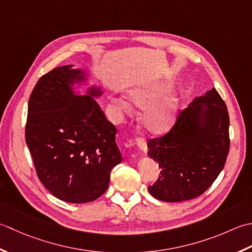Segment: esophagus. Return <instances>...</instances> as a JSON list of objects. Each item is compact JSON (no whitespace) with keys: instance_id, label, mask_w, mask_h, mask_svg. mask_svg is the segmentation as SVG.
<instances>
[{"instance_id":"34e87169","label":"esophagus","mask_w":252,"mask_h":252,"mask_svg":"<svg viewBox=\"0 0 252 252\" xmlns=\"http://www.w3.org/2000/svg\"><path fill=\"white\" fill-rule=\"evenodd\" d=\"M136 143L138 148H139V150L143 153V155H146L147 151H148V147H147V142L145 139H142V138H138L136 139Z\"/></svg>"}]
</instances>
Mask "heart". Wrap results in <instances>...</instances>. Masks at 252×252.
Instances as JSON below:
<instances>
[{
  "instance_id": "b5f03b06",
  "label": "heart",
  "mask_w": 252,
  "mask_h": 252,
  "mask_svg": "<svg viewBox=\"0 0 252 252\" xmlns=\"http://www.w3.org/2000/svg\"><path fill=\"white\" fill-rule=\"evenodd\" d=\"M166 89L167 85L162 84L153 86L151 88L133 89L129 92V99L133 104L140 107V109L148 107L141 117V123L145 129L151 135H163L171 129L174 121H175L178 106V100L175 96L165 97V99L152 105ZM119 103L123 110H131V106L127 101L120 99Z\"/></svg>"
}]
</instances>
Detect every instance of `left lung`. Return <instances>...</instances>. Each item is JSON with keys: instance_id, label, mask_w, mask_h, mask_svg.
I'll return each instance as SVG.
<instances>
[{"instance_id": "left-lung-1", "label": "left lung", "mask_w": 252, "mask_h": 252, "mask_svg": "<svg viewBox=\"0 0 252 252\" xmlns=\"http://www.w3.org/2000/svg\"><path fill=\"white\" fill-rule=\"evenodd\" d=\"M229 116L212 88L196 96L166 135L148 141V156L161 168L149 192L165 202L202 194L220 175L229 151Z\"/></svg>"}]
</instances>
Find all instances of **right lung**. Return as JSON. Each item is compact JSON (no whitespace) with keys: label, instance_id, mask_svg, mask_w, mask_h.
I'll list each match as a JSON object with an SVG mask.
<instances>
[{"label":"right lung","instance_id":"obj_1","mask_svg":"<svg viewBox=\"0 0 252 252\" xmlns=\"http://www.w3.org/2000/svg\"><path fill=\"white\" fill-rule=\"evenodd\" d=\"M74 65L43 75L30 95L26 143L39 179L54 197L70 203L94 201L110 184L112 168L122 162L115 126L96 103L102 91L91 86L86 94L75 85L87 81Z\"/></svg>","mask_w":252,"mask_h":252}]
</instances>
